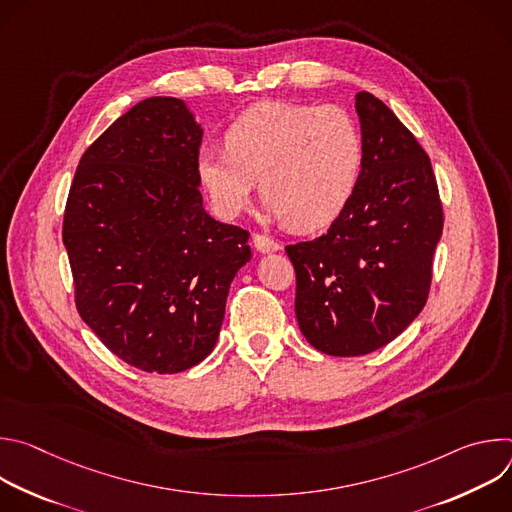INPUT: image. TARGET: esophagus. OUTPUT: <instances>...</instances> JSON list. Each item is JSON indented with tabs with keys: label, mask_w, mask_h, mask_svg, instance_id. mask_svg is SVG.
I'll return each instance as SVG.
<instances>
[{
	"label": "esophagus",
	"mask_w": 512,
	"mask_h": 512,
	"mask_svg": "<svg viewBox=\"0 0 512 512\" xmlns=\"http://www.w3.org/2000/svg\"><path fill=\"white\" fill-rule=\"evenodd\" d=\"M253 245L259 253H273L281 249V243H277L275 239L267 237V235H253Z\"/></svg>",
	"instance_id": "obj_1"
}]
</instances>
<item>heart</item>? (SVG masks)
I'll return each instance as SVG.
<instances>
[{
  "instance_id": "heart-1",
  "label": "heart",
  "mask_w": 512,
  "mask_h": 512,
  "mask_svg": "<svg viewBox=\"0 0 512 512\" xmlns=\"http://www.w3.org/2000/svg\"><path fill=\"white\" fill-rule=\"evenodd\" d=\"M225 149L202 148L196 160L198 184L212 208L237 216L261 178L269 210L304 233L336 221L364 166L360 127L336 105H253L227 127Z\"/></svg>"
}]
</instances>
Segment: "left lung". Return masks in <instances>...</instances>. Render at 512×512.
I'll list each match as a JSON object with an SVG mask.
<instances>
[{"label":"left lung","mask_w":512,"mask_h":512,"mask_svg":"<svg viewBox=\"0 0 512 512\" xmlns=\"http://www.w3.org/2000/svg\"><path fill=\"white\" fill-rule=\"evenodd\" d=\"M354 105L364 141L356 192L328 233L285 247L300 330L330 356L369 354L419 316L444 231L435 174L413 133L367 91Z\"/></svg>","instance_id":"1"}]
</instances>
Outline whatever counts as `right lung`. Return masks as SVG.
I'll use <instances>...</instances> for the list:
<instances>
[{
	"mask_svg": "<svg viewBox=\"0 0 512 512\" xmlns=\"http://www.w3.org/2000/svg\"><path fill=\"white\" fill-rule=\"evenodd\" d=\"M202 127L182 99L150 97L89 145L62 223L83 322L131 367L172 375L204 360L249 231L204 210Z\"/></svg>",
	"mask_w": 512,
	"mask_h": 512,
	"instance_id": "obj_1",
	"label": "right lung"
}]
</instances>
